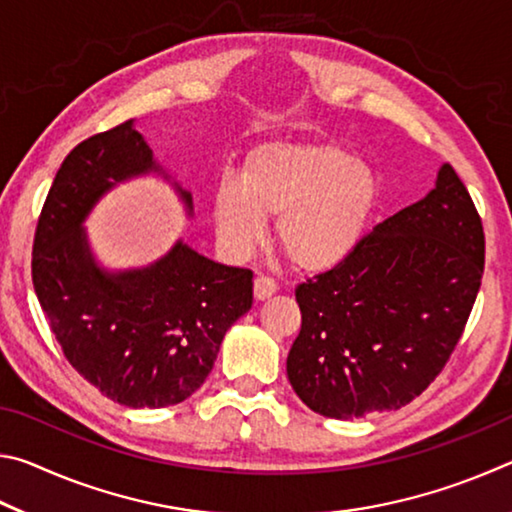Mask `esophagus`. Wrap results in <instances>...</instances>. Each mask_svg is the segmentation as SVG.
I'll return each instance as SVG.
<instances>
[{
  "instance_id": "esophagus-1",
  "label": "esophagus",
  "mask_w": 512,
  "mask_h": 512,
  "mask_svg": "<svg viewBox=\"0 0 512 512\" xmlns=\"http://www.w3.org/2000/svg\"><path fill=\"white\" fill-rule=\"evenodd\" d=\"M253 291H255V298L257 300H266V298H271L273 293L277 291V284L268 275H257L255 277V284H253Z\"/></svg>"
}]
</instances>
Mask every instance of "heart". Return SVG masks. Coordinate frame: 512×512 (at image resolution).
Instances as JSON below:
<instances>
[{
  "mask_svg": "<svg viewBox=\"0 0 512 512\" xmlns=\"http://www.w3.org/2000/svg\"><path fill=\"white\" fill-rule=\"evenodd\" d=\"M379 198L375 171L332 142H271L250 151L241 180L223 178L212 216L223 248L246 255L277 216L275 241L300 271H327L366 235Z\"/></svg>",
  "mask_w": 512,
  "mask_h": 512,
  "instance_id": "obj_1",
  "label": "heart"
}]
</instances>
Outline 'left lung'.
Instances as JSON below:
<instances>
[{
	"label": "left lung",
	"instance_id": "1",
	"mask_svg": "<svg viewBox=\"0 0 512 512\" xmlns=\"http://www.w3.org/2000/svg\"><path fill=\"white\" fill-rule=\"evenodd\" d=\"M483 264L481 216L452 164H443L422 201L377 223L343 262L296 287L293 391L336 420L413 402L461 341Z\"/></svg>",
	"mask_w": 512,
	"mask_h": 512
}]
</instances>
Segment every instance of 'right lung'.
<instances>
[{
	"label": "right lung",
	"mask_w": 512,
	"mask_h": 512,
	"mask_svg": "<svg viewBox=\"0 0 512 512\" xmlns=\"http://www.w3.org/2000/svg\"><path fill=\"white\" fill-rule=\"evenodd\" d=\"M158 169L124 121L76 144L38 216L31 277L67 361L94 388L133 409L187 400L230 325L253 307V271L216 264L185 244L142 271L103 273L81 223L121 180ZM189 210L192 196L180 192Z\"/></svg>",
	"instance_id": "obj_1"
}]
</instances>
